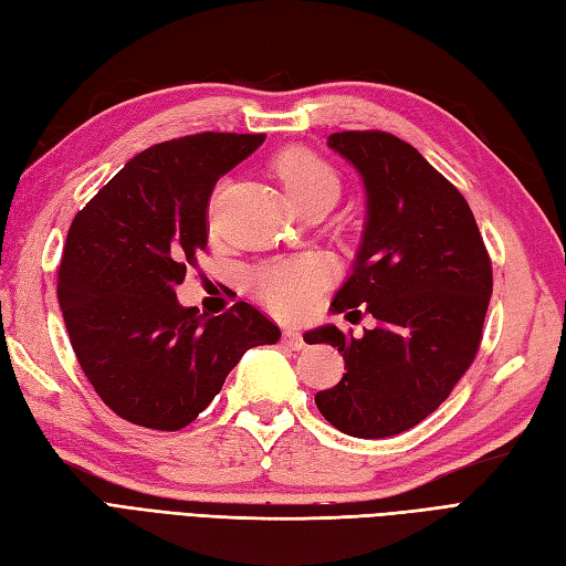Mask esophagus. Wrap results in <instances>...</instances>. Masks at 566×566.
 <instances>
[{
	"label": "esophagus",
	"mask_w": 566,
	"mask_h": 566,
	"mask_svg": "<svg viewBox=\"0 0 566 566\" xmlns=\"http://www.w3.org/2000/svg\"><path fill=\"white\" fill-rule=\"evenodd\" d=\"M283 343H285V346H291L293 350H302L307 346L305 338H302V334H300V328H293V326H287L283 331Z\"/></svg>",
	"instance_id": "34e87169"
}]
</instances>
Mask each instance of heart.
I'll return each instance as SVG.
<instances>
[{"label":"heart","mask_w":566,"mask_h":566,"mask_svg":"<svg viewBox=\"0 0 566 566\" xmlns=\"http://www.w3.org/2000/svg\"><path fill=\"white\" fill-rule=\"evenodd\" d=\"M273 172L295 209L314 199H334L340 179L326 160L307 148H287L275 158ZM326 283V266L314 256L275 259L252 273V287L264 305L281 316H300L312 310Z\"/></svg>","instance_id":"1"}]
</instances>
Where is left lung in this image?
<instances>
[{
	"label": "left lung",
	"instance_id": "8db88e82",
	"mask_svg": "<svg viewBox=\"0 0 566 566\" xmlns=\"http://www.w3.org/2000/svg\"><path fill=\"white\" fill-rule=\"evenodd\" d=\"M328 148L360 172L365 226L331 312L371 314L360 338L334 324L305 334L346 360L322 416L357 439L401 434L447 401L482 338L492 264L471 206L410 144L387 132H340ZM346 314V316H348Z\"/></svg>",
	"mask_w": 566,
	"mask_h": 566
}]
</instances>
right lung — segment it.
Segmentation results:
<instances>
[{
	"label": "right lung",
	"mask_w": 566,
	"mask_h": 566,
	"mask_svg": "<svg viewBox=\"0 0 566 566\" xmlns=\"http://www.w3.org/2000/svg\"><path fill=\"white\" fill-rule=\"evenodd\" d=\"M264 134L203 132L142 150L69 228L57 297L69 340L107 408L148 430H182L254 346L281 328L247 302L220 316L182 307L175 287L209 242L220 177Z\"/></svg>",
	"instance_id": "obj_1"
}]
</instances>
